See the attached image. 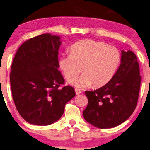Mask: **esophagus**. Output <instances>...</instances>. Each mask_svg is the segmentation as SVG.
I'll return each instance as SVG.
<instances>
[{
	"mask_svg": "<svg viewBox=\"0 0 150 150\" xmlns=\"http://www.w3.org/2000/svg\"><path fill=\"white\" fill-rule=\"evenodd\" d=\"M75 93H76V95H79L80 93H81V91L80 90V89H77V88H75Z\"/></svg>",
	"mask_w": 150,
	"mask_h": 150,
	"instance_id": "obj_1",
	"label": "esophagus"
}]
</instances>
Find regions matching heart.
<instances>
[{"label":"heart","mask_w":150,"mask_h":150,"mask_svg":"<svg viewBox=\"0 0 150 150\" xmlns=\"http://www.w3.org/2000/svg\"><path fill=\"white\" fill-rule=\"evenodd\" d=\"M120 61V52L116 47L84 39L72 45L71 54L60 57L59 66L68 81H73L82 70L84 73L73 81L75 87L84 88L92 84L100 87L113 78Z\"/></svg>","instance_id":"heart-1"}]
</instances>
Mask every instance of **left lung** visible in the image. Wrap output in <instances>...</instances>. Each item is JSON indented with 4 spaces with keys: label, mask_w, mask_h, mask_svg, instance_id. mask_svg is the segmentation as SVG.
Returning <instances> with one entry per match:
<instances>
[{
    "label": "left lung",
    "mask_w": 150,
    "mask_h": 150,
    "mask_svg": "<svg viewBox=\"0 0 150 150\" xmlns=\"http://www.w3.org/2000/svg\"><path fill=\"white\" fill-rule=\"evenodd\" d=\"M121 53L120 64L113 78L101 88L85 91L88 102L83 115L98 128H113L122 124L137 105L141 81L137 57L131 50Z\"/></svg>",
    "instance_id": "1"
}]
</instances>
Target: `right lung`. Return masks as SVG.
Masks as SVG:
<instances>
[{"instance_id": "right-lung-1", "label": "right lung", "mask_w": 150, "mask_h": 150, "mask_svg": "<svg viewBox=\"0 0 150 150\" xmlns=\"http://www.w3.org/2000/svg\"><path fill=\"white\" fill-rule=\"evenodd\" d=\"M59 36L43 34L19 47L9 75L12 97L19 114L36 125H48L63 115L65 105L75 97L58 71Z\"/></svg>"}]
</instances>
